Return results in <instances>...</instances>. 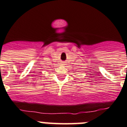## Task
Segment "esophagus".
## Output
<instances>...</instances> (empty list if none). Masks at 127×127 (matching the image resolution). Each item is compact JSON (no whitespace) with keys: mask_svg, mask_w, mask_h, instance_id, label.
<instances>
[{"mask_svg":"<svg viewBox=\"0 0 127 127\" xmlns=\"http://www.w3.org/2000/svg\"><path fill=\"white\" fill-rule=\"evenodd\" d=\"M63 64H64V63H63Z\"/></svg>","mask_w":127,"mask_h":127,"instance_id":"obj_1","label":"esophagus"}]
</instances>
